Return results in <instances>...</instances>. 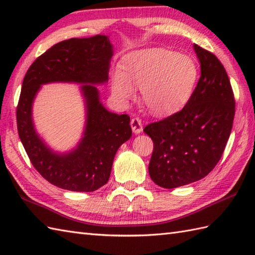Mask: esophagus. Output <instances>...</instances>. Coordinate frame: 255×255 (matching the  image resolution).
<instances>
[{
    "instance_id": "34e87169",
    "label": "esophagus",
    "mask_w": 255,
    "mask_h": 255,
    "mask_svg": "<svg viewBox=\"0 0 255 255\" xmlns=\"http://www.w3.org/2000/svg\"><path fill=\"white\" fill-rule=\"evenodd\" d=\"M130 126H131V128H132L133 133H136V134L141 132L142 129H143V128H142V122H141V119H140L139 117H133V118L131 119Z\"/></svg>"
}]
</instances>
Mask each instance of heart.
Returning a JSON list of instances; mask_svg holds the SVG:
<instances>
[{"instance_id":"b5f03b06","label":"heart","mask_w":255,"mask_h":255,"mask_svg":"<svg viewBox=\"0 0 255 255\" xmlns=\"http://www.w3.org/2000/svg\"><path fill=\"white\" fill-rule=\"evenodd\" d=\"M122 72L112 77V90L128 101L140 89L141 100L155 115L174 113L186 104L197 82L198 70L192 58L164 49L132 52L122 61Z\"/></svg>"}]
</instances>
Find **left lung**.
<instances>
[{
	"label": "left lung",
	"mask_w": 255,
	"mask_h": 255,
	"mask_svg": "<svg viewBox=\"0 0 255 255\" xmlns=\"http://www.w3.org/2000/svg\"><path fill=\"white\" fill-rule=\"evenodd\" d=\"M202 74L180 112L151 123L153 141L149 174L156 185L175 188L205 177L217 165L234 124L236 101L223 63L195 44Z\"/></svg>",
	"instance_id": "8db88e82"
}]
</instances>
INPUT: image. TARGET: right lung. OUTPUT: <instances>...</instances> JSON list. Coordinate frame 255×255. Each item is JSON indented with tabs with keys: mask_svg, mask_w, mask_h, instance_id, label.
<instances>
[{
	"mask_svg": "<svg viewBox=\"0 0 255 255\" xmlns=\"http://www.w3.org/2000/svg\"><path fill=\"white\" fill-rule=\"evenodd\" d=\"M113 56L110 37L96 35L58 42L27 70L16 107L20 141L39 174L73 192H94L107 183L118 148L131 137L130 117L105 110L92 84L106 82ZM50 82L90 83L83 90L88 107L86 132L79 147L68 155L53 154L34 132L31 104L40 85Z\"/></svg>",
	"mask_w": 255,
	"mask_h": 255,
	"instance_id": "add662e5",
	"label": "right lung"
}]
</instances>
